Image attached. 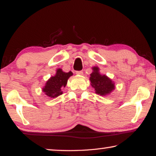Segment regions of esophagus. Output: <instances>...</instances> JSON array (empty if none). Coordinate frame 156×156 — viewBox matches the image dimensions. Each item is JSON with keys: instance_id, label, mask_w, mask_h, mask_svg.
I'll return each instance as SVG.
<instances>
[{"instance_id": "esophagus-1", "label": "esophagus", "mask_w": 156, "mask_h": 156, "mask_svg": "<svg viewBox=\"0 0 156 156\" xmlns=\"http://www.w3.org/2000/svg\"><path fill=\"white\" fill-rule=\"evenodd\" d=\"M76 73L77 75H83V72L82 71H77V72H76Z\"/></svg>"}]
</instances>
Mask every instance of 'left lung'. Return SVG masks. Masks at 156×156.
<instances>
[{
	"label": "left lung",
	"mask_w": 156,
	"mask_h": 156,
	"mask_svg": "<svg viewBox=\"0 0 156 156\" xmlns=\"http://www.w3.org/2000/svg\"><path fill=\"white\" fill-rule=\"evenodd\" d=\"M93 72L90 74L91 86L95 89L96 93L100 96L109 94L115 89L113 82L107 76L101 75L99 72V68L94 67Z\"/></svg>",
	"instance_id": "1"
}]
</instances>
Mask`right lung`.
<instances>
[{"mask_svg": "<svg viewBox=\"0 0 156 156\" xmlns=\"http://www.w3.org/2000/svg\"><path fill=\"white\" fill-rule=\"evenodd\" d=\"M73 75L72 72L66 73L61 69H58L56 75L50 78L47 81L45 86L43 88V91L46 96L50 98H56L62 94V89L65 87L70 76Z\"/></svg>", "mask_w": 156, "mask_h": 156, "instance_id": "right-lung-1", "label": "right lung"}]
</instances>
